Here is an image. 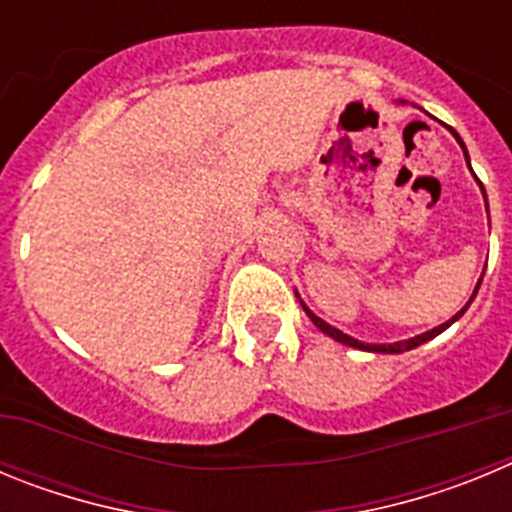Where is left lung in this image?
Here are the masks:
<instances>
[{
  "mask_svg": "<svg viewBox=\"0 0 512 512\" xmlns=\"http://www.w3.org/2000/svg\"><path fill=\"white\" fill-rule=\"evenodd\" d=\"M405 104V102H402ZM451 130V128H449ZM451 135H454L456 138V143H459L461 146V151H464V158H467V164H469V153H467V146H464V140L459 138V133H456V130H451ZM469 169H472V166H469ZM474 179H477V174H474ZM479 187H482V182H477ZM482 197H485V202H487V194H485V187H482ZM487 215H490V210H487ZM479 284H482V279H479L477 282V287H474V292H472V297H469V302L464 307H461L459 312H456L454 318L451 320H446V323H441L438 325V328H433V330H425V333H420V336H415V338H408V341H395V343H361V341H356V338H351L348 336V333H343V330H338V328H333V325L330 323H325L323 318H318V315H315V312L310 310V307L305 305V302L300 300V305H302V310L307 312V318L312 320V323L318 325L320 330H323L325 336H330L333 338V341H338V343H343V346H351V348H361V351H372V354H402V351H410V348H418L420 343H425V341H431V338H436L438 333H443V330L449 328L451 323H456V320L461 318V315H464V312H467V307L472 305V300L474 297H477V289H479ZM300 297V295H297Z\"/></svg>",
  "mask_w": 512,
  "mask_h": 512,
  "instance_id": "obj_1",
  "label": "left lung"
}]
</instances>
